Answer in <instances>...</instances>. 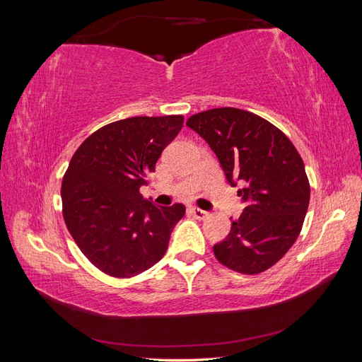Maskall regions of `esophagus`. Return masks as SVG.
<instances>
[{
    "instance_id": "1",
    "label": "esophagus",
    "mask_w": 362,
    "mask_h": 362,
    "mask_svg": "<svg viewBox=\"0 0 362 362\" xmlns=\"http://www.w3.org/2000/svg\"><path fill=\"white\" fill-rule=\"evenodd\" d=\"M192 214H193L196 218H199V221H204V218H206L208 216H210L206 211L201 210V208H196V206L192 208Z\"/></svg>"
}]
</instances>
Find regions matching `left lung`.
Instances as JSON below:
<instances>
[{
    "label": "left lung",
    "mask_w": 362,
    "mask_h": 362,
    "mask_svg": "<svg viewBox=\"0 0 362 362\" xmlns=\"http://www.w3.org/2000/svg\"><path fill=\"white\" fill-rule=\"evenodd\" d=\"M187 127L216 154L226 181L245 204L214 255L223 266L255 275L278 262L298 238L310 204L303 161L275 125L234 107L192 116Z\"/></svg>",
    "instance_id": "left-lung-1"
}]
</instances>
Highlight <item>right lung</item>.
I'll list each match as a JSON object with an SVG mask.
<instances>
[{
    "label": "right lung",
    "instance_id": "add662e5",
    "mask_svg": "<svg viewBox=\"0 0 362 362\" xmlns=\"http://www.w3.org/2000/svg\"><path fill=\"white\" fill-rule=\"evenodd\" d=\"M182 124V116L122 119L95 131L74 154L62 184L63 217L83 254L107 275L136 276L166 254L185 206L156 205L139 190Z\"/></svg>",
    "mask_w": 362,
    "mask_h": 362
}]
</instances>
